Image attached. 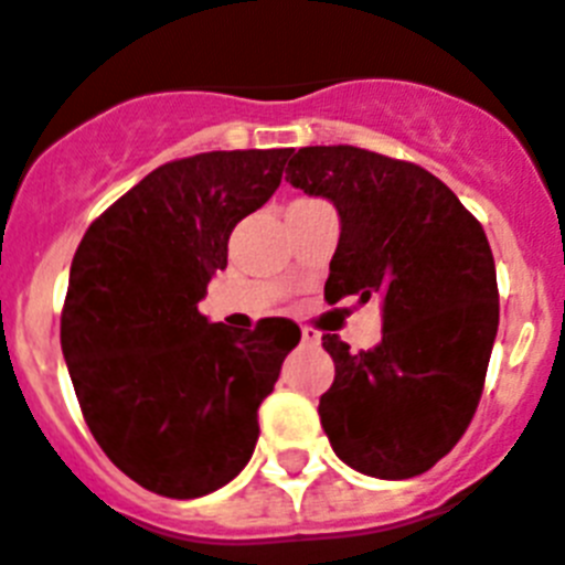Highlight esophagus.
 Instances as JSON below:
<instances>
[{"instance_id":"1","label":"esophagus","mask_w":565,"mask_h":565,"mask_svg":"<svg viewBox=\"0 0 565 565\" xmlns=\"http://www.w3.org/2000/svg\"><path fill=\"white\" fill-rule=\"evenodd\" d=\"M301 341H305V344H319L321 333L316 327H301Z\"/></svg>"}]
</instances>
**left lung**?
<instances>
[{
	"mask_svg": "<svg viewBox=\"0 0 565 565\" xmlns=\"http://www.w3.org/2000/svg\"><path fill=\"white\" fill-rule=\"evenodd\" d=\"M287 180L339 210L327 305L385 301L373 350L321 335L335 362L321 428L355 471L419 477L462 439L486 385L500 292L482 224L428 169L355 146L298 149Z\"/></svg>",
	"mask_w": 565,
	"mask_h": 565,
	"instance_id": "left-lung-1",
	"label": "left lung"
}]
</instances>
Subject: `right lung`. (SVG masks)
Wrapping results in <instances>:
<instances>
[{
  "label": "right lung",
  "mask_w": 565,
  "mask_h": 565,
  "mask_svg": "<svg viewBox=\"0 0 565 565\" xmlns=\"http://www.w3.org/2000/svg\"><path fill=\"white\" fill-rule=\"evenodd\" d=\"M290 149L203 151L158 166L85 230L60 341L79 411L114 466L160 497L226 486L258 443V407L296 321L253 330L198 312L238 221L281 183Z\"/></svg>",
  "instance_id": "add662e5"
}]
</instances>
